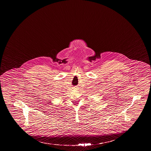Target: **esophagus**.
I'll use <instances>...</instances> for the list:
<instances>
[{
	"label": "esophagus",
	"mask_w": 151,
	"mask_h": 151,
	"mask_svg": "<svg viewBox=\"0 0 151 151\" xmlns=\"http://www.w3.org/2000/svg\"><path fill=\"white\" fill-rule=\"evenodd\" d=\"M75 89H76L77 87H75Z\"/></svg>",
	"instance_id": "1"
}]
</instances>
